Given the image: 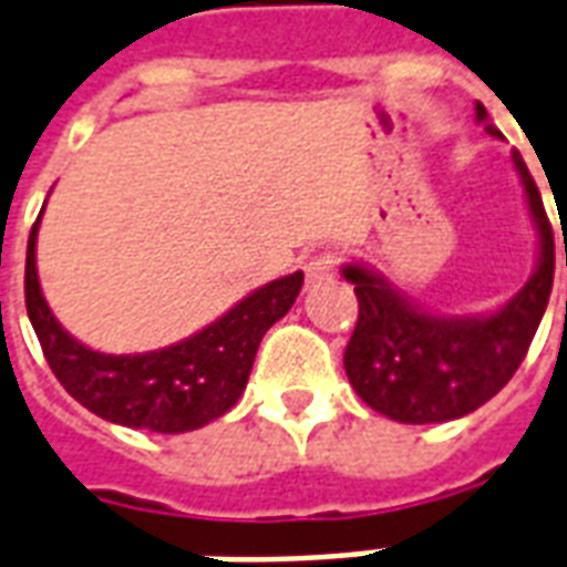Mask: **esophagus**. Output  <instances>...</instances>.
Returning <instances> with one entry per match:
<instances>
[{
  "label": "esophagus",
  "mask_w": 567,
  "mask_h": 567,
  "mask_svg": "<svg viewBox=\"0 0 567 567\" xmlns=\"http://www.w3.org/2000/svg\"><path fill=\"white\" fill-rule=\"evenodd\" d=\"M333 272H337V255H316L312 261L306 264V285H321L324 279H333Z\"/></svg>",
  "instance_id": "34e87169"
}]
</instances>
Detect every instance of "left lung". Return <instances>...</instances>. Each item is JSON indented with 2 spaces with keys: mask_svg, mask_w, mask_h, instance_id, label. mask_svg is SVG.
<instances>
[{
  "mask_svg": "<svg viewBox=\"0 0 567 567\" xmlns=\"http://www.w3.org/2000/svg\"><path fill=\"white\" fill-rule=\"evenodd\" d=\"M477 123L498 137L486 107ZM529 213L538 228V264L529 282L493 316L426 312L367 264H346L358 295V327L346 348V375L369 409L400 423H442L481 409L526 358L553 291V228L523 155L514 153ZM567 267V251H565Z\"/></svg>",
  "mask_w": 567,
  "mask_h": 567,
  "instance_id": "left-lung-1",
  "label": "left lung"
}]
</instances>
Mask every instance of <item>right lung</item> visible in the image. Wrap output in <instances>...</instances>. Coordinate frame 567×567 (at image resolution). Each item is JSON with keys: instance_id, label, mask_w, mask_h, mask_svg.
<instances>
[{"instance_id": "right-lung-1", "label": "right lung", "mask_w": 567, "mask_h": 567, "mask_svg": "<svg viewBox=\"0 0 567 567\" xmlns=\"http://www.w3.org/2000/svg\"><path fill=\"white\" fill-rule=\"evenodd\" d=\"M38 221L27 246V312L41 351L83 409L132 430L192 433L234 409L264 333L295 306L303 288V272L297 270L261 285L177 346L144 354H104L78 342L50 312L35 267Z\"/></svg>"}]
</instances>
